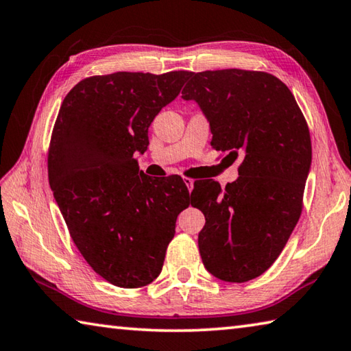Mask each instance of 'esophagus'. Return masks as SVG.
Masks as SVG:
<instances>
[{"label":"esophagus","instance_id":"obj_1","mask_svg":"<svg viewBox=\"0 0 351 351\" xmlns=\"http://www.w3.org/2000/svg\"><path fill=\"white\" fill-rule=\"evenodd\" d=\"M183 182H185L186 188L189 189V193H191L193 188H194V180H193V179H188V177H185V179H183Z\"/></svg>","mask_w":351,"mask_h":351}]
</instances>
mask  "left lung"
<instances>
[{"mask_svg": "<svg viewBox=\"0 0 351 351\" xmlns=\"http://www.w3.org/2000/svg\"><path fill=\"white\" fill-rule=\"evenodd\" d=\"M182 90L210 123L211 146L241 158L225 189L194 183L191 205L205 214L199 250L225 282H248L273 265L302 211L311 166L306 121L291 90L271 73L242 69L191 73Z\"/></svg>", "mask_w": 351, "mask_h": 351, "instance_id": "left-lung-1", "label": "left lung"}]
</instances>
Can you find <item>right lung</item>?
<instances>
[{
  "instance_id": "right-lung-1",
  "label": "right lung",
  "mask_w": 351,
  "mask_h": 351,
  "mask_svg": "<svg viewBox=\"0 0 351 351\" xmlns=\"http://www.w3.org/2000/svg\"><path fill=\"white\" fill-rule=\"evenodd\" d=\"M193 72H115L84 78L61 103L49 146L53 197L90 268L121 288L162 271L177 216L189 205L180 177L152 179L137 152L156 115Z\"/></svg>"
}]
</instances>
